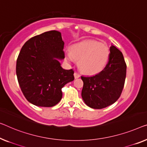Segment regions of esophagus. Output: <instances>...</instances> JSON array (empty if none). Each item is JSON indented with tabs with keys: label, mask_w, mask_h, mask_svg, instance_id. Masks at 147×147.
I'll use <instances>...</instances> for the list:
<instances>
[{
	"label": "esophagus",
	"mask_w": 147,
	"mask_h": 147,
	"mask_svg": "<svg viewBox=\"0 0 147 147\" xmlns=\"http://www.w3.org/2000/svg\"><path fill=\"white\" fill-rule=\"evenodd\" d=\"M74 78H79L80 76V75L78 73H74Z\"/></svg>",
	"instance_id": "esophagus-1"
}]
</instances>
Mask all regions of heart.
I'll return each mask as SVG.
<instances>
[{
    "label": "heart",
    "mask_w": 147,
    "mask_h": 147,
    "mask_svg": "<svg viewBox=\"0 0 147 147\" xmlns=\"http://www.w3.org/2000/svg\"><path fill=\"white\" fill-rule=\"evenodd\" d=\"M109 50L108 46L95 40H87L71 46V52L65 53V59L73 63L79 61L81 71L88 74L102 71L108 63Z\"/></svg>",
    "instance_id": "b5f03b06"
}]
</instances>
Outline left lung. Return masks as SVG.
<instances>
[{"mask_svg":"<svg viewBox=\"0 0 147 147\" xmlns=\"http://www.w3.org/2000/svg\"><path fill=\"white\" fill-rule=\"evenodd\" d=\"M108 62L104 69L92 76H81L84 82L82 98L88 106L102 109L120 97L126 77L127 65L122 53L114 45L109 48Z\"/></svg>","mask_w":147,"mask_h":147,"instance_id":"obj_1","label":"left lung"}]
</instances>
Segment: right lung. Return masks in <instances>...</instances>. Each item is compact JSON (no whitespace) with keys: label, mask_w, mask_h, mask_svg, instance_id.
<instances>
[{"label":"right lung","mask_w":147,"mask_h":147,"mask_svg":"<svg viewBox=\"0 0 147 147\" xmlns=\"http://www.w3.org/2000/svg\"><path fill=\"white\" fill-rule=\"evenodd\" d=\"M64 44L61 32L52 30L32 38L22 47L16 61L18 81L35 106H55L62 98V88L74 79L73 69L61 66Z\"/></svg>","instance_id":"right-lung-1"}]
</instances>
